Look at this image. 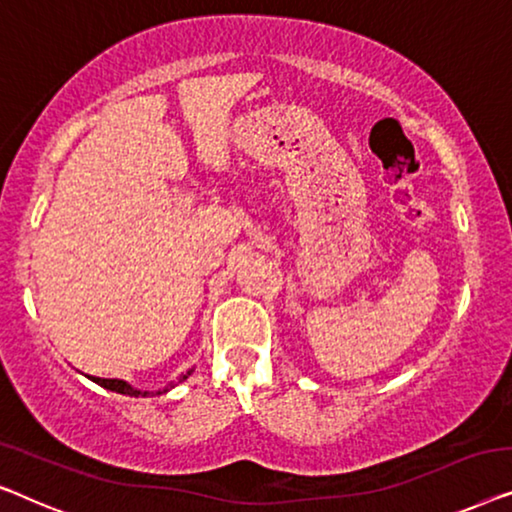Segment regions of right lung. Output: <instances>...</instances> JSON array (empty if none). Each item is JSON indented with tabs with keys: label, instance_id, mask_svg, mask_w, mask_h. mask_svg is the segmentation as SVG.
I'll use <instances>...</instances> for the list:
<instances>
[{
	"label": "right lung",
	"instance_id": "add662e5",
	"mask_svg": "<svg viewBox=\"0 0 512 512\" xmlns=\"http://www.w3.org/2000/svg\"><path fill=\"white\" fill-rule=\"evenodd\" d=\"M187 376H190V371H187ZM187 376H183L181 380H185ZM95 380L97 385H102V387H106V390H111V392H118V394H125V397H146L148 392H141V390H134L132 385H127L125 380H115V378H92ZM169 387H174V385H169ZM167 392V390H164ZM157 394H162V392H157Z\"/></svg>",
	"mask_w": 512,
	"mask_h": 512
}]
</instances>
